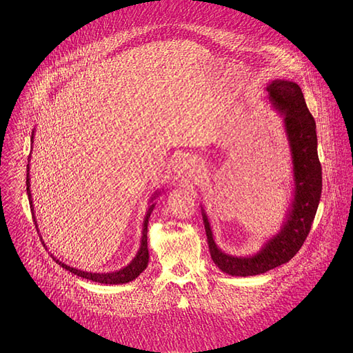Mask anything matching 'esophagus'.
Instances as JSON below:
<instances>
[{
	"label": "esophagus",
	"mask_w": 353,
	"mask_h": 353,
	"mask_svg": "<svg viewBox=\"0 0 353 353\" xmlns=\"http://www.w3.org/2000/svg\"><path fill=\"white\" fill-rule=\"evenodd\" d=\"M179 174H181L183 176V179H189V177H193L194 174H196V172H197V165L193 163V161H190V160H183L179 165Z\"/></svg>",
	"instance_id": "34e87169"
}]
</instances>
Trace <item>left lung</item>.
<instances>
[{"mask_svg":"<svg viewBox=\"0 0 353 353\" xmlns=\"http://www.w3.org/2000/svg\"><path fill=\"white\" fill-rule=\"evenodd\" d=\"M269 101L283 117L294 173V199L281 230L265 242L259 252L234 256L214 242L210 222L201 208L202 219L213 262L233 276H252L287 263L301 250L315 219L321 196V165L318 156L316 124L295 82L275 79L266 87Z\"/></svg>","mask_w":353,"mask_h":353,"instance_id":"left-lung-1","label":"left lung"}]
</instances>
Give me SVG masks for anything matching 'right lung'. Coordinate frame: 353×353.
<instances>
[{"label":"right lung","instance_id":"add662e5","mask_svg":"<svg viewBox=\"0 0 353 353\" xmlns=\"http://www.w3.org/2000/svg\"><path fill=\"white\" fill-rule=\"evenodd\" d=\"M30 141L33 144L34 141V130L32 132V137H30ZM30 157H32V153L29 154V159H28V167H26V190H28V197H29V202H30V209H32V213H33L34 223H35V228L38 230V225H37V219L34 216V205L33 199H32V190H30V173H29V163H30ZM164 190V189H163ZM163 190H156L153 194H152L151 205L148 208V212L144 217V222H143V232H141V241H140V248L136 252L134 259L123 269L117 270V271H111V272H88V271H82V270L75 269V268H71L68 266L66 263L61 262L59 259H57L52 254V259L63 269L68 270L70 272H72L74 275H78L81 278L84 279H88V281H92V282H98V283H103V285H121V283H128V282H132L134 279H136L144 270L147 269L148 266V259H150V252H148V243H147V233H148V219L151 217L152 210L154 208V199L159 197L161 194ZM42 239V236H41ZM43 243V241H42ZM45 246V243H43Z\"/></svg>","mask_w":353,"mask_h":353}]
</instances>
